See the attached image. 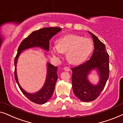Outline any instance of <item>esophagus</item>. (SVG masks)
<instances>
[{
    "label": "esophagus",
    "instance_id": "esophagus-1",
    "mask_svg": "<svg viewBox=\"0 0 123 123\" xmlns=\"http://www.w3.org/2000/svg\"><path fill=\"white\" fill-rule=\"evenodd\" d=\"M63 70H65V71H69L70 70V68H69L68 67H65L63 68Z\"/></svg>",
    "mask_w": 123,
    "mask_h": 123
}]
</instances>
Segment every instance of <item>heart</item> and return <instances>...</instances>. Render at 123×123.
Masks as SVG:
<instances>
[{
  "mask_svg": "<svg viewBox=\"0 0 123 123\" xmlns=\"http://www.w3.org/2000/svg\"><path fill=\"white\" fill-rule=\"evenodd\" d=\"M94 49V43L91 39L75 34H69L60 38L57 44L51 48L53 55L61 56L66 53L68 62L74 65L82 63L89 57Z\"/></svg>",
  "mask_w": 123,
  "mask_h": 123,
  "instance_id": "heart-1",
  "label": "heart"
}]
</instances>
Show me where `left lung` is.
<instances>
[{
  "instance_id": "8db88e82",
  "label": "left lung",
  "mask_w": 123,
  "mask_h": 123,
  "mask_svg": "<svg viewBox=\"0 0 123 123\" xmlns=\"http://www.w3.org/2000/svg\"><path fill=\"white\" fill-rule=\"evenodd\" d=\"M92 36L94 51L90 59L82 65L71 68L72 89L74 94L84 102L95 100L103 90L109 76V57L105 44L96 36L89 32ZM96 69L99 81L96 85L90 82L88 76Z\"/></svg>"
}]
</instances>
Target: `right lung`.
<instances>
[{"instance_id": "right-lung-1", "label": "right lung", "mask_w": 123, "mask_h": 123, "mask_svg": "<svg viewBox=\"0 0 123 123\" xmlns=\"http://www.w3.org/2000/svg\"><path fill=\"white\" fill-rule=\"evenodd\" d=\"M62 30L58 27L44 28L33 32L28 37L25 38L19 46L17 54L14 59L15 81L22 93L31 101L38 104H43L53 95L55 90V85L57 80L58 76L57 70L58 67H55L47 62V76L43 87L34 93H29L25 91L19 84L17 74V64L19 56L25 50L33 47H39L46 51H49V40ZM46 54V53H45Z\"/></svg>"}]
</instances>
